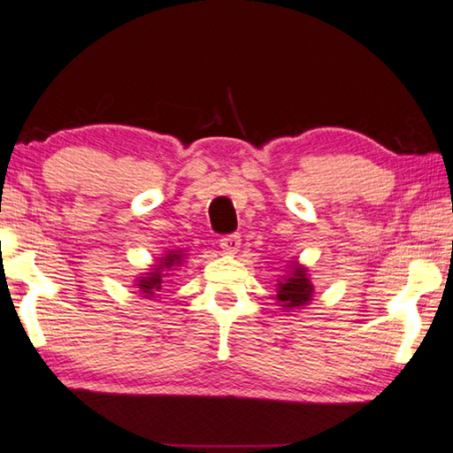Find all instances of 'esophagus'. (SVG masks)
<instances>
[{
	"instance_id": "esophagus-1",
	"label": "esophagus",
	"mask_w": 453,
	"mask_h": 453,
	"mask_svg": "<svg viewBox=\"0 0 453 453\" xmlns=\"http://www.w3.org/2000/svg\"><path fill=\"white\" fill-rule=\"evenodd\" d=\"M219 245H221V250H224V254L226 256H235L237 251H240V245H242V240H240V235H226V237H221L219 240Z\"/></svg>"
}]
</instances>
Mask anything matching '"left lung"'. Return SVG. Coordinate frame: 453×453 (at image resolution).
Instances as JSON below:
<instances>
[{
    "instance_id": "8db88e82",
    "label": "left lung",
    "mask_w": 453,
    "mask_h": 453,
    "mask_svg": "<svg viewBox=\"0 0 453 453\" xmlns=\"http://www.w3.org/2000/svg\"><path fill=\"white\" fill-rule=\"evenodd\" d=\"M310 270L297 259H289L286 270L280 275L275 302L283 311L302 310L313 300V283L310 280Z\"/></svg>"
}]
</instances>
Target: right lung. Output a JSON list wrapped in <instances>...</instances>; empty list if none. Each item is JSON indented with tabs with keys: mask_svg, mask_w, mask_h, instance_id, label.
Listing matches in <instances>:
<instances>
[{
	"mask_svg": "<svg viewBox=\"0 0 453 453\" xmlns=\"http://www.w3.org/2000/svg\"><path fill=\"white\" fill-rule=\"evenodd\" d=\"M188 254H183V250H172L156 259V264L150 265V270L142 273L140 278H135L134 288H137L143 294V297H156L157 291L164 286V278L172 275L170 272L186 264Z\"/></svg>",
	"mask_w": 453,
	"mask_h": 453,
	"instance_id": "add662e5",
	"label": "right lung"
}]
</instances>
